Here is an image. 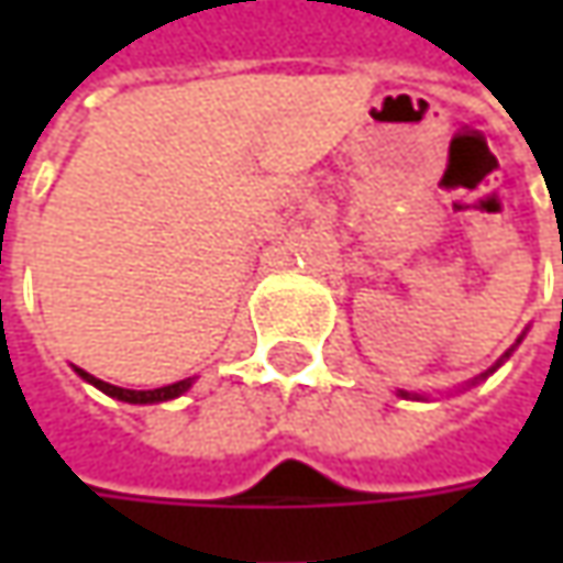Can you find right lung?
<instances>
[{
	"label": "right lung",
	"mask_w": 563,
	"mask_h": 563,
	"mask_svg": "<svg viewBox=\"0 0 563 563\" xmlns=\"http://www.w3.org/2000/svg\"><path fill=\"white\" fill-rule=\"evenodd\" d=\"M77 376L87 378L90 385H97L99 391H106L109 398L128 400V404H156V400H172V398H178V395H185L187 388H190V378H181V382L165 385V388H153V391H131V388H119V385H109V382H102V378H93L90 373H84V369H77Z\"/></svg>",
	"instance_id": "1"
}]
</instances>
